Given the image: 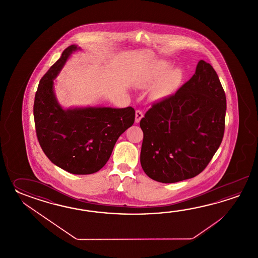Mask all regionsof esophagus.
Masks as SVG:
<instances>
[{"label": "esophagus", "mask_w": 258, "mask_h": 258, "mask_svg": "<svg viewBox=\"0 0 258 258\" xmlns=\"http://www.w3.org/2000/svg\"><path fill=\"white\" fill-rule=\"evenodd\" d=\"M143 116H144V114H143V112L141 110H137V111H136V122H137V123H138V122L140 121V120L143 118Z\"/></svg>", "instance_id": "1"}]
</instances>
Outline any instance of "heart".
Segmentation results:
<instances>
[{
    "mask_svg": "<svg viewBox=\"0 0 258 258\" xmlns=\"http://www.w3.org/2000/svg\"><path fill=\"white\" fill-rule=\"evenodd\" d=\"M170 63L166 60H158L148 69L147 76L143 78L138 86L140 88H149L154 85L152 96L154 99H160L173 91L182 77L180 68H170Z\"/></svg>",
    "mask_w": 258,
    "mask_h": 258,
    "instance_id": "heart-1",
    "label": "heart"
}]
</instances>
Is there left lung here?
<instances>
[{
  "instance_id": "1",
  "label": "left lung",
  "mask_w": 258,
  "mask_h": 258,
  "mask_svg": "<svg viewBox=\"0 0 258 258\" xmlns=\"http://www.w3.org/2000/svg\"><path fill=\"white\" fill-rule=\"evenodd\" d=\"M226 106L214 68L199 60L191 79L155 103L140 121L145 173L154 181L171 183L203 171L222 141Z\"/></svg>"
}]
</instances>
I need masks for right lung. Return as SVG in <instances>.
I'll return each instance as SVG.
<instances>
[{
    "instance_id": "add662e5",
    "label": "right lung",
    "mask_w": 258,
    "mask_h": 258,
    "mask_svg": "<svg viewBox=\"0 0 258 258\" xmlns=\"http://www.w3.org/2000/svg\"><path fill=\"white\" fill-rule=\"evenodd\" d=\"M77 45L66 48L39 81L34 120L39 145L53 164L73 174L99 171L110 159L123 132L135 121L132 107H72L63 109L54 92V80Z\"/></svg>"
}]
</instances>
